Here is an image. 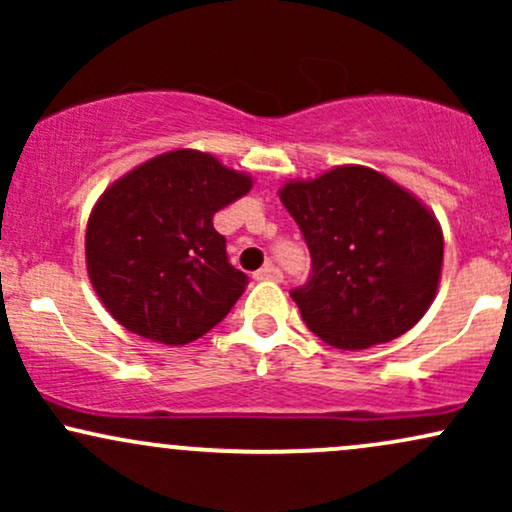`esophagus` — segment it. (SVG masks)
Here are the masks:
<instances>
[{"label":"esophagus","instance_id":"34e87169","mask_svg":"<svg viewBox=\"0 0 512 512\" xmlns=\"http://www.w3.org/2000/svg\"><path fill=\"white\" fill-rule=\"evenodd\" d=\"M255 279L257 281H281L284 279V274H281V269L276 267V264L269 262V264H264L262 269H257Z\"/></svg>","mask_w":512,"mask_h":512}]
</instances>
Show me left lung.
I'll list each match as a JSON object with an SVG mask.
<instances>
[{"label": "left lung", "instance_id": "8db88e82", "mask_svg": "<svg viewBox=\"0 0 512 512\" xmlns=\"http://www.w3.org/2000/svg\"><path fill=\"white\" fill-rule=\"evenodd\" d=\"M310 250V276L291 291L308 330L334 349L397 339L436 296L443 233L407 190L363 166L332 168L279 192Z\"/></svg>", "mask_w": 512, "mask_h": 512}]
</instances>
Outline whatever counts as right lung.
<instances>
[{"label": "right lung", "mask_w": 512, "mask_h": 512, "mask_svg": "<svg viewBox=\"0 0 512 512\" xmlns=\"http://www.w3.org/2000/svg\"><path fill=\"white\" fill-rule=\"evenodd\" d=\"M248 175L202 151L156 156L98 199L86 228L91 284L139 337L190 344L231 313L248 274L228 262L214 214L248 195Z\"/></svg>", "instance_id": "obj_1"}]
</instances>
